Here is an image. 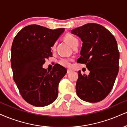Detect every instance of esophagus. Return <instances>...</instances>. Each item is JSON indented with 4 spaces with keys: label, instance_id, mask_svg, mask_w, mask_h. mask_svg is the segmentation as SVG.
I'll list each match as a JSON object with an SVG mask.
<instances>
[{
    "label": "esophagus",
    "instance_id": "obj_1",
    "mask_svg": "<svg viewBox=\"0 0 127 127\" xmlns=\"http://www.w3.org/2000/svg\"><path fill=\"white\" fill-rule=\"evenodd\" d=\"M71 72H72V71H71V69H68V70H67V73H71Z\"/></svg>",
    "mask_w": 127,
    "mask_h": 127
}]
</instances>
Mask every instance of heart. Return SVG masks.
Here are the masks:
<instances>
[{"mask_svg": "<svg viewBox=\"0 0 127 127\" xmlns=\"http://www.w3.org/2000/svg\"><path fill=\"white\" fill-rule=\"evenodd\" d=\"M64 39H65V41L68 44H69L71 46L72 48H73V46H75L76 45L78 44V39L76 38V37H75L74 36L70 35V34H68V35H66L65 36V37H64ZM56 46V43H55L53 46H52V49L54 50L55 49ZM59 64H60L61 65L65 67H69L71 65L70 64V59L68 58H62L59 61Z\"/></svg>", "mask_w": 127, "mask_h": 127, "instance_id": "heart-1", "label": "heart"}]
</instances>
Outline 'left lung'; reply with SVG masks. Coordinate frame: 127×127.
Returning a JSON list of instances; mask_svg holds the SVG:
<instances>
[{
	"mask_svg": "<svg viewBox=\"0 0 127 127\" xmlns=\"http://www.w3.org/2000/svg\"><path fill=\"white\" fill-rule=\"evenodd\" d=\"M82 41L77 62L84 64L90 74L78 72L76 94L83 101L98 102L113 88L119 71V52L116 40L108 29L97 23H87L71 31Z\"/></svg>",
	"mask_w": 127,
	"mask_h": 127,
	"instance_id": "obj_1",
	"label": "left lung"
}]
</instances>
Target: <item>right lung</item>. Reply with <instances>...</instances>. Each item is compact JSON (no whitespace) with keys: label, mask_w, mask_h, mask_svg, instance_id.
Wrapping results in <instances>:
<instances>
[{"label":"right lung","mask_w":127,"mask_h":127,"mask_svg":"<svg viewBox=\"0 0 127 127\" xmlns=\"http://www.w3.org/2000/svg\"><path fill=\"white\" fill-rule=\"evenodd\" d=\"M64 29L31 25L13 39L10 59L13 79L25 101L35 107H45L55 101L59 83L66 73V68L59 64L50 72L42 68L45 59L52 56L51 47Z\"/></svg>","instance_id":"obj_1"}]
</instances>
